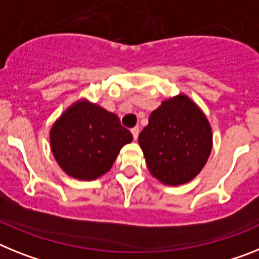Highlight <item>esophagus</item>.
Listing matches in <instances>:
<instances>
[{"label": "esophagus", "mask_w": 259, "mask_h": 259, "mask_svg": "<svg viewBox=\"0 0 259 259\" xmlns=\"http://www.w3.org/2000/svg\"><path fill=\"white\" fill-rule=\"evenodd\" d=\"M131 132H132V136H134L135 140H138V138H139V132H140V128H139V127L132 128Z\"/></svg>", "instance_id": "obj_1"}]
</instances>
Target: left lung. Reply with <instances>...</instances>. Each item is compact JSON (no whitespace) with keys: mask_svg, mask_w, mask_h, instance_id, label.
Here are the masks:
<instances>
[{"mask_svg":"<svg viewBox=\"0 0 259 259\" xmlns=\"http://www.w3.org/2000/svg\"><path fill=\"white\" fill-rule=\"evenodd\" d=\"M152 176L169 186L191 181L212 149V131L205 115L186 96L161 103L139 135Z\"/></svg>","mask_w":259,"mask_h":259,"instance_id":"left-lung-1","label":"left lung"}]
</instances>
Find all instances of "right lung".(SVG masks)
Instances as JSON below:
<instances>
[{
  "label": "right lung",
  "instance_id": "add662e5",
  "mask_svg": "<svg viewBox=\"0 0 259 259\" xmlns=\"http://www.w3.org/2000/svg\"><path fill=\"white\" fill-rule=\"evenodd\" d=\"M51 148L68 176L93 181L111 169L131 132L115 114L88 101L70 106L51 130Z\"/></svg>",
  "mask_w": 259,
  "mask_h": 259
}]
</instances>
